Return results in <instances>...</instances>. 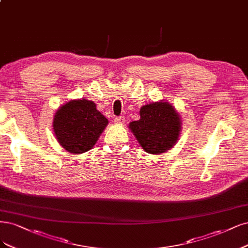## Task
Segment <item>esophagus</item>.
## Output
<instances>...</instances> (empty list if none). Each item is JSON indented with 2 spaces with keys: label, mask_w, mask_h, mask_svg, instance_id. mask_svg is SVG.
Segmentation results:
<instances>
[{
  "label": "esophagus",
  "mask_w": 248,
  "mask_h": 248,
  "mask_svg": "<svg viewBox=\"0 0 248 248\" xmlns=\"http://www.w3.org/2000/svg\"><path fill=\"white\" fill-rule=\"evenodd\" d=\"M114 121L116 124H124L125 123V119L123 116H120V117H116L114 119Z\"/></svg>",
  "instance_id": "1"
}]
</instances>
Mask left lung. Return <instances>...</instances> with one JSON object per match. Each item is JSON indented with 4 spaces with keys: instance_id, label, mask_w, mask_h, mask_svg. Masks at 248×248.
<instances>
[{
    "instance_id": "left-lung-1",
    "label": "left lung",
    "mask_w": 248,
    "mask_h": 248,
    "mask_svg": "<svg viewBox=\"0 0 248 248\" xmlns=\"http://www.w3.org/2000/svg\"><path fill=\"white\" fill-rule=\"evenodd\" d=\"M140 120L129 129L144 152L163 154L175 146L182 131V119L175 108L165 100L153 101L140 110Z\"/></svg>"
}]
</instances>
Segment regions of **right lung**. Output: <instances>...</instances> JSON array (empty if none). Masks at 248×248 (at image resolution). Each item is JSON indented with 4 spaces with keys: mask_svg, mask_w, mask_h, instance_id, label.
Returning a JSON list of instances; mask_svg holds the SVG:
<instances>
[{
    "mask_svg": "<svg viewBox=\"0 0 248 248\" xmlns=\"http://www.w3.org/2000/svg\"><path fill=\"white\" fill-rule=\"evenodd\" d=\"M108 124V119L92 100L72 99L56 110L53 131L66 152L78 155L95 146Z\"/></svg>",
    "mask_w": 248,
    "mask_h": 248,
    "instance_id": "right-lung-1",
    "label": "right lung"
}]
</instances>
